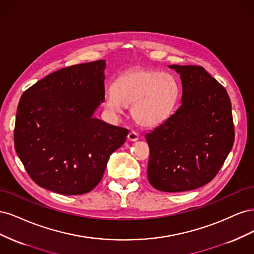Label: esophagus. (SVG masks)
<instances>
[{
    "instance_id": "esophagus-1",
    "label": "esophagus",
    "mask_w": 254,
    "mask_h": 254,
    "mask_svg": "<svg viewBox=\"0 0 254 254\" xmlns=\"http://www.w3.org/2000/svg\"><path fill=\"white\" fill-rule=\"evenodd\" d=\"M128 140L131 141V142H134V141H137L139 140V134H137L135 131H130L128 133Z\"/></svg>"
}]
</instances>
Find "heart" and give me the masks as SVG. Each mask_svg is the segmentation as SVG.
<instances>
[{
  "instance_id": "b5f03b06",
  "label": "heart",
  "mask_w": 254,
  "mask_h": 254,
  "mask_svg": "<svg viewBox=\"0 0 254 254\" xmlns=\"http://www.w3.org/2000/svg\"><path fill=\"white\" fill-rule=\"evenodd\" d=\"M180 95L176 76L152 68H134L115 79L106 91L104 106L113 117L131 106L134 121L144 127L163 124L174 113Z\"/></svg>"
}]
</instances>
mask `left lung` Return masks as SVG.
Segmentation results:
<instances>
[{
  "label": "left lung",
  "mask_w": 254,
  "mask_h": 254,
  "mask_svg": "<svg viewBox=\"0 0 254 254\" xmlns=\"http://www.w3.org/2000/svg\"><path fill=\"white\" fill-rule=\"evenodd\" d=\"M180 75L181 105L145 137L151 186L186 191L209 183L234 143L231 101L226 89L200 65H168Z\"/></svg>",
  "instance_id": "8db88e82"
}]
</instances>
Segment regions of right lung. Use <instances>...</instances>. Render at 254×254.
Masks as SVG:
<instances>
[{"instance_id":"add662e5","label":"right lung","mask_w":254,"mask_h":254,"mask_svg":"<svg viewBox=\"0 0 254 254\" xmlns=\"http://www.w3.org/2000/svg\"><path fill=\"white\" fill-rule=\"evenodd\" d=\"M106 61L54 72L22 94L14 148L38 186L63 195L89 193L102 180L128 129L93 117L105 96Z\"/></svg>"}]
</instances>
